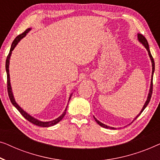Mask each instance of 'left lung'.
I'll list each match as a JSON object with an SVG mask.
<instances>
[{"label":"left lung","instance_id":"1","mask_svg":"<svg viewBox=\"0 0 160 160\" xmlns=\"http://www.w3.org/2000/svg\"><path fill=\"white\" fill-rule=\"evenodd\" d=\"M138 39L139 40V42H141L143 46H144V47L146 48V49H147V51H148V56H149L150 57V59L151 61H152V80H151V85H150V89H149V92H148V97H147V102H145L144 105H143V107L142 108V109H141V111L140 113H139L138 115L136 116V118H135L134 120H136V119H137L138 118V116L140 115V114L142 113V112L143 111V110L145 109V108L147 107V105L148 104V103H149L150 102V99H151V97H152V91H153V75H154V58H153L152 54H151V52H150V50H149V46H148V43L147 42V40L146 39V38L144 37V36L142 35L141 34H138ZM94 119H95L96 122L98 123V125L102 126V127L103 128H109V129H115L114 128H112V127H109V126H107L106 125L104 124H103L102 122H101L98 121L97 119H96L95 117H93ZM133 120V121H134Z\"/></svg>","mask_w":160,"mask_h":160}]
</instances>
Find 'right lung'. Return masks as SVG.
I'll return each instance as SVG.
<instances>
[{
	"instance_id": "1",
	"label": "right lung",
	"mask_w": 160,
	"mask_h": 160,
	"mask_svg": "<svg viewBox=\"0 0 160 160\" xmlns=\"http://www.w3.org/2000/svg\"><path fill=\"white\" fill-rule=\"evenodd\" d=\"M31 30V28H28L27 29V30L24 31V32H22V34H20L17 36V38H15L14 40H13L12 44V46H11V49H10V51H9V53H8L7 58H6V73H7V89H8V96H9V98L11 100V102L12 103V104L14 106V107L17 108L18 109V111H19L20 113L22 116L24 117V118L26 119V120H28L29 122H30L31 123H32V124H34L35 125H38V126H40V127H44V128H47V127H51V126H53L56 124H57L58 122H60L61 120H62L63 118H64L65 114H66V111H67V108L65 109L64 112H63V114L62 115L58 117V118L56 119V120H53L52 121H49V122H42V121H40L38 120V119H35L33 118V117L30 116V114L27 113L26 112H24L23 109H22L21 107H19V105L17 104V103L15 102V99L14 98H13V93H12V87H11V82H10V75H9V69H8V67H9V61H10V57H11V55H12V51L14 49V48L17 46L18 42L20 41V40L22 39L24 37H25L27 33L29 32V31ZM72 93H71L70 96H69V101L71 97H72Z\"/></svg>"
}]
</instances>
